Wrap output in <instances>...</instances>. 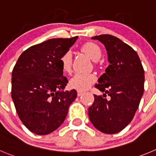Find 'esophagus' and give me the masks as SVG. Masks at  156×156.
<instances>
[{
  "instance_id": "34e87169",
  "label": "esophagus",
  "mask_w": 156,
  "mask_h": 156,
  "mask_svg": "<svg viewBox=\"0 0 156 156\" xmlns=\"http://www.w3.org/2000/svg\"><path fill=\"white\" fill-rule=\"evenodd\" d=\"M83 94V91H78V92H77V95H78V96H82Z\"/></svg>"
}]
</instances>
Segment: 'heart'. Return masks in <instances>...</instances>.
<instances>
[{
  "mask_svg": "<svg viewBox=\"0 0 156 156\" xmlns=\"http://www.w3.org/2000/svg\"><path fill=\"white\" fill-rule=\"evenodd\" d=\"M81 50L93 61H97L101 57V49L94 43H87L82 46ZM60 61L63 70L65 73H70L72 69V54L70 52L64 53ZM95 76L93 74L77 73L69 80V86L71 88L79 91H85L93 84Z\"/></svg>",
  "mask_w": 156,
  "mask_h": 156,
  "instance_id": "1",
  "label": "heart"
}]
</instances>
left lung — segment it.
Listing matches in <instances>:
<instances>
[{
	"mask_svg": "<svg viewBox=\"0 0 156 156\" xmlns=\"http://www.w3.org/2000/svg\"><path fill=\"white\" fill-rule=\"evenodd\" d=\"M91 38L105 46L109 65L95 86L104 93L94 95L88 115L96 129L115 134L130 123L139 107L144 92V69L137 53L119 38L109 34Z\"/></svg>",
	"mask_w": 156,
	"mask_h": 156,
	"instance_id": "8db88e82",
	"label": "left lung"
}]
</instances>
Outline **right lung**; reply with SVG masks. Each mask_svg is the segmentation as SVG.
<instances>
[{
  "label": "right lung",
  "mask_w": 156,
  "mask_h": 156,
  "mask_svg": "<svg viewBox=\"0 0 156 156\" xmlns=\"http://www.w3.org/2000/svg\"><path fill=\"white\" fill-rule=\"evenodd\" d=\"M78 37L54 38L23 51L12 71L11 97L23 125L37 135H47L62 125L76 98L67 84L60 58Z\"/></svg>",
  "instance_id": "right-lung-1"
}]
</instances>
